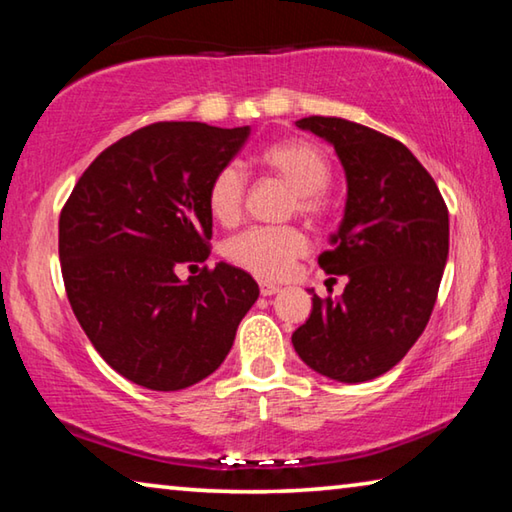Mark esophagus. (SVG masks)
<instances>
[{"mask_svg":"<svg viewBox=\"0 0 512 512\" xmlns=\"http://www.w3.org/2000/svg\"><path fill=\"white\" fill-rule=\"evenodd\" d=\"M280 291V284H273V282H259V293L262 296H273V293Z\"/></svg>","mask_w":512,"mask_h":512,"instance_id":"esophagus-1","label":"esophagus"}]
</instances>
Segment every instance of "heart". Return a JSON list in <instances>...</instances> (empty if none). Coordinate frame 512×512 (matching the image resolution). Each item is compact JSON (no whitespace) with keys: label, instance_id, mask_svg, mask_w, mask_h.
I'll return each instance as SVG.
<instances>
[{"label":"heart","instance_id":"obj_1","mask_svg":"<svg viewBox=\"0 0 512 512\" xmlns=\"http://www.w3.org/2000/svg\"><path fill=\"white\" fill-rule=\"evenodd\" d=\"M259 164L282 178L296 192V207L305 216L325 212V192L332 167L318 146L305 140H282L268 144L259 153ZM246 180L237 167H223L216 173L207 207L225 228L239 223L244 210ZM307 253V239L296 228H253L225 244V259L262 280H280L291 271L296 259Z\"/></svg>","mask_w":512,"mask_h":512}]
</instances>
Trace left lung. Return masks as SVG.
I'll list each match as a JSON object with an SVG mask.
<instances>
[{
	"mask_svg": "<svg viewBox=\"0 0 512 512\" xmlns=\"http://www.w3.org/2000/svg\"><path fill=\"white\" fill-rule=\"evenodd\" d=\"M334 146L348 183L323 271L345 275L343 296L318 298L291 336L318 375L361 384L391 370L420 339L449 255V214L429 171L402 142L339 117L298 119Z\"/></svg>",
	"mask_w": 512,
	"mask_h": 512,
	"instance_id": "obj_1",
	"label": "left lung"
}]
</instances>
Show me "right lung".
Masks as SVG:
<instances>
[{
	"mask_svg": "<svg viewBox=\"0 0 512 512\" xmlns=\"http://www.w3.org/2000/svg\"><path fill=\"white\" fill-rule=\"evenodd\" d=\"M250 126L162 121L108 146L58 221L69 305L103 361L151 391L210 377L259 298L257 282L219 262L183 282L176 266L210 255L207 192Z\"/></svg>",
	"mask_w": 512,
	"mask_h": 512,
	"instance_id": "add662e5",
	"label": "right lung"
}]
</instances>
